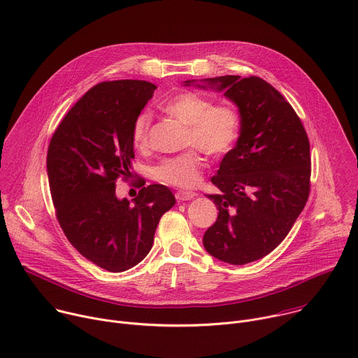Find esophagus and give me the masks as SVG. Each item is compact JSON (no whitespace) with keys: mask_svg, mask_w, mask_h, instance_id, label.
<instances>
[{"mask_svg":"<svg viewBox=\"0 0 358 358\" xmlns=\"http://www.w3.org/2000/svg\"><path fill=\"white\" fill-rule=\"evenodd\" d=\"M195 196V192L192 191H185V189H180L176 192V198L177 201H189Z\"/></svg>","mask_w":358,"mask_h":358,"instance_id":"obj_1","label":"esophagus"}]
</instances>
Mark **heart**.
<instances>
[{
    "label": "heart",
    "instance_id": "b5f03b06",
    "mask_svg": "<svg viewBox=\"0 0 358 358\" xmlns=\"http://www.w3.org/2000/svg\"><path fill=\"white\" fill-rule=\"evenodd\" d=\"M164 112L188 127L187 145H194L211 157L225 156L236 143L239 115L229 105H213V100L206 96L184 92L167 101ZM150 124L148 112H141L136 117L131 129L134 148H148ZM203 166L206 162L199 151L192 148L180 156L162 160L152 169V176L166 184L189 188L199 182Z\"/></svg>",
    "mask_w": 358,
    "mask_h": 358
}]
</instances>
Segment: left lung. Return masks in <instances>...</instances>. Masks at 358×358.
<instances>
[{"mask_svg": "<svg viewBox=\"0 0 358 358\" xmlns=\"http://www.w3.org/2000/svg\"><path fill=\"white\" fill-rule=\"evenodd\" d=\"M203 82L238 106L241 130L211 178L221 194L208 198L220 213L202 242L214 258L245 265L269 255L308 202L310 143L289 101L266 80L227 75Z\"/></svg>", "mask_w": 358, "mask_h": 358, "instance_id": "8db88e82", "label": "left lung"}]
</instances>
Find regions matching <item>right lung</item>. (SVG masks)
Returning a JSON list of instances; mask_svg holds the SVG:
<instances>
[{"label":"right lung","mask_w":358,"mask_h":358,"mask_svg":"<svg viewBox=\"0 0 358 358\" xmlns=\"http://www.w3.org/2000/svg\"><path fill=\"white\" fill-rule=\"evenodd\" d=\"M157 89L145 80L101 82L89 89L50 138L46 169L58 222L87 261L109 272L141 262L176 196L162 184H137L130 202L116 196V181L131 173L136 117Z\"/></svg>","instance_id":"obj_1"}]
</instances>
